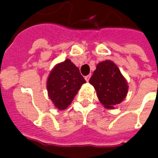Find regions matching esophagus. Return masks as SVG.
Masks as SVG:
<instances>
[{
  "label": "esophagus",
  "instance_id": "obj_1",
  "mask_svg": "<svg viewBox=\"0 0 158 158\" xmlns=\"http://www.w3.org/2000/svg\"><path fill=\"white\" fill-rule=\"evenodd\" d=\"M90 77H91V75L89 74V75H87V76H85V80H86L87 82H89V79H90Z\"/></svg>",
  "mask_w": 158,
  "mask_h": 158
}]
</instances>
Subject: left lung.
Instances as JSON below:
<instances>
[{"label": "left lung", "mask_w": 158, "mask_h": 158, "mask_svg": "<svg viewBox=\"0 0 158 158\" xmlns=\"http://www.w3.org/2000/svg\"><path fill=\"white\" fill-rule=\"evenodd\" d=\"M89 83L94 87L99 101L106 109H114L128 94L126 79L117 65L109 60L97 64Z\"/></svg>", "instance_id": "left-lung-1"}]
</instances>
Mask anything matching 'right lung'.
Listing matches in <instances>:
<instances>
[{
	"mask_svg": "<svg viewBox=\"0 0 158 158\" xmlns=\"http://www.w3.org/2000/svg\"><path fill=\"white\" fill-rule=\"evenodd\" d=\"M86 83L79 68L69 59L58 63L51 70L47 80L49 98L61 110L71 104L81 86Z\"/></svg>",
	"mask_w": 158,
	"mask_h": 158,
	"instance_id": "obj_1",
	"label": "right lung"
}]
</instances>
